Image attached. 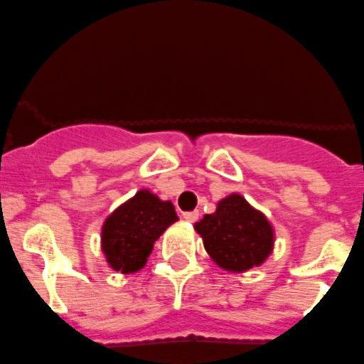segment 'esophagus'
I'll use <instances>...</instances> for the list:
<instances>
[{
	"label": "esophagus",
	"instance_id": "34e87169",
	"mask_svg": "<svg viewBox=\"0 0 364 364\" xmlns=\"http://www.w3.org/2000/svg\"><path fill=\"white\" fill-rule=\"evenodd\" d=\"M183 219L188 220V223H196L199 219V212L198 210H193V212H185L183 213Z\"/></svg>",
	"mask_w": 364,
	"mask_h": 364
}]
</instances>
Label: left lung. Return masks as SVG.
Returning a JSON list of instances; mask_svg holds the SVG:
<instances>
[{
	"mask_svg": "<svg viewBox=\"0 0 364 364\" xmlns=\"http://www.w3.org/2000/svg\"><path fill=\"white\" fill-rule=\"evenodd\" d=\"M196 232L213 262L233 273L260 266L273 251L269 220L239 193L217 203L215 212L196 223Z\"/></svg>",
	"mask_w": 364,
	"mask_h": 364,
	"instance_id": "left-lung-1",
	"label": "left lung"
}]
</instances>
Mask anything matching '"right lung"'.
Instances as JSON below:
<instances>
[{"label":"right lung","instance_id":"obj_1","mask_svg":"<svg viewBox=\"0 0 364 364\" xmlns=\"http://www.w3.org/2000/svg\"><path fill=\"white\" fill-rule=\"evenodd\" d=\"M178 220L174 205L161 201L149 190L118 206L102 226V251L114 271L129 274L140 271L152 253L154 242Z\"/></svg>","mask_w":364,"mask_h":364}]
</instances>
